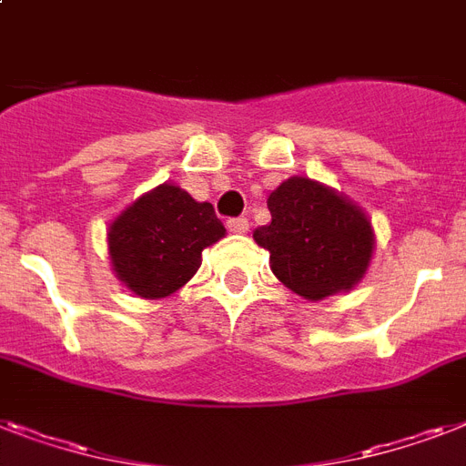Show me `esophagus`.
I'll return each instance as SVG.
<instances>
[{"mask_svg": "<svg viewBox=\"0 0 466 466\" xmlns=\"http://www.w3.org/2000/svg\"><path fill=\"white\" fill-rule=\"evenodd\" d=\"M227 229L232 234H246L248 232V220L246 218H234V220H227Z\"/></svg>", "mask_w": 466, "mask_h": 466, "instance_id": "esophagus-1", "label": "esophagus"}]
</instances>
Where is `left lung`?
<instances>
[{
	"instance_id": "8db88e82",
	"label": "left lung",
	"mask_w": 466,
	"mask_h": 466,
	"mask_svg": "<svg viewBox=\"0 0 466 466\" xmlns=\"http://www.w3.org/2000/svg\"><path fill=\"white\" fill-rule=\"evenodd\" d=\"M270 225L253 232L270 251L272 275L306 301L350 292L364 279L376 234L344 194L309 177H289L268 196Z\"/></svg>"
}]
</instances>
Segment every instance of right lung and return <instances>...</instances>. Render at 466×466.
<instances>
[{
	"label": "right lung",
	"mask_w": 466,
	"mask_h": 466,
	"mask_svg": "<svg viewBox=\"0 0 466 466\" xmlns=\"http://www.w3.org/2000/svg\"><path fill=\"white\" fill-rule=\"evenodd\" d=\"M227 234L210 203L160 184L116 215L107 251L116 279L141 299H165L194 278L200 253Z\"/></svg>",
	"instance_id": "obj_1"
}]
</instances>
